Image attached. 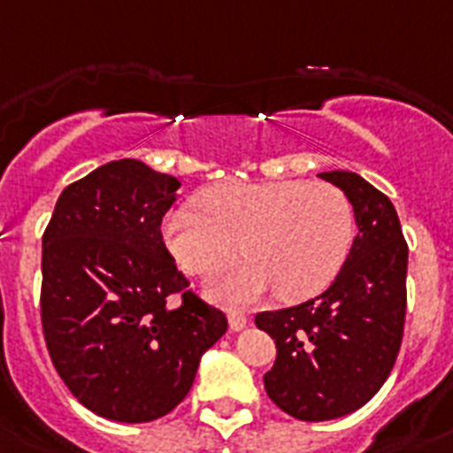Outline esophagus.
<instances>
[{"mask_svg": "<svg viewBox=\"0 0 453 453\" xmlns=\"http://www.w3.org/2000/svg\"><path fill=\"white\" fill-rule=\"evenodd\" d=\"M229 326H231V331H241V328L248 326V317H245V312H242V310H231Z\"/></svg>", "mask_w": 453, "mask_h": 453, "instance_id": "34e87169", "label": "esophagus"}]
</instances>
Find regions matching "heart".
<instances>
[{"label":"heart","mask_w":453,"mask_h":453,"mask_svg":"<svg viewBox=\"0 0 453 453\" xmlns=\"http://www.w3.org/2000/svg\"><path fill=\"white\" fill-rule=\"evenodd\" d=\"M199 211L180 208L164 222V241L189 275H212L238 257L212 294L254 301L275 289L296 303L326 289L354 241L352 205L328 182L229 180L199 194Z\"/></svg>","instance_id":"1"}]
</instances>
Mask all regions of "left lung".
<instances>
[{
  "label": "left lung",
  "mask_w": 453,
  "mask_h": 453,
  "mask_svg": "<svg viewBox=\"0 0 453 453\" xmlns=\"http://www.w3.org/2000/svg\"><path fill=\"white\" fill-rule=\"evenodd\" d=\"M319 178L352 203V250L324 294L254 317L278 347L264 375L268 398L301 421L345 417L382 388L401 352L407 308V242L394 203L358 173Z\"/></svg>",
  "instance_id": "8db88e82"
}]
</instances>
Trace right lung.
I'll return each mask as SVG.
<instances>
[{"label":"right lung","mask_w":453,"mask_h":453,"mask_svg":"<svg viewBox=\"0 0 453 453\" xmlns=\"http://www.w3.org/2000/svg\"><path fill=\"white\" fill-rule=\"evenodd\" d=\"M180 182L118 159L59 194L43 234L41 324L52 365L89 412L122 424L168 414L226 334L164 245ZM182 293L178 309L167 296Z\"/></svg>","instance_id":"obj_1"}]
</instances>
